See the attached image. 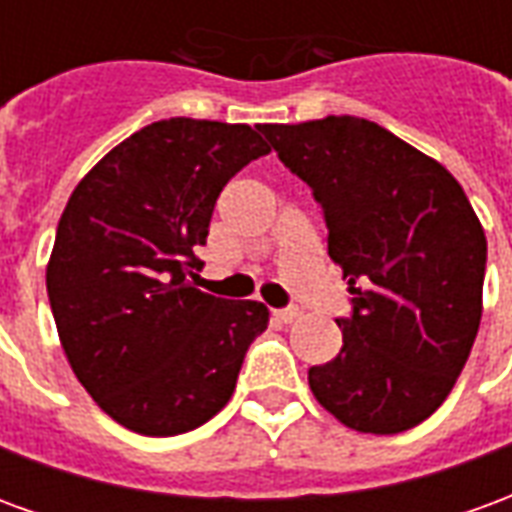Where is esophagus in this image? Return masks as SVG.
<instances>
[{"mask_svg": "<svg viewBox=\"0 0 512 512\" xmlns=\"http://www.w3.org/2000/svg\"><path fill=\"white\" fill-rule=\"evenodd\" d=\"M274 318L282 323H293L299 318V310H293V307H288V310H274Z\"/></svg>", "mask_w": 512, "mask_h": 512, "instance_id": "34e87169", "label": "esophagus"}]
</instances>
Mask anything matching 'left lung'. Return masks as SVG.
Returning <instances> with one entry per match:
<instances>
[{"label": "left lung", "instance_id": "obj_1", "mask_svg": "<svg viewBox=\"0 0 512 512\" xmlns=\"http://www.w3.org/2000/svg\"><path fill=\"white\" fill-rule=\"evenodd\" d=\"M282 164L323 205L329 257L354 315L310 389L359 433H403L447 400L483 315L485 233L436 158L365 117L263 123Z\"/></svg>", "mask_w": 512, "mask_h": 512}]
</instances>
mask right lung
I'll use <instances>...</instances> for the list:
<instances>
[{
    "mask_svg": "<svg viewBox=\"0 0 512 512\" xmlns=\"http://www.w3.org/2000/svg\"><path fill=\"white\" fill-rule=\"evenodd\" d=\"M271 153L246 123L169 117L112 147L73 189L46 290L79 384L142 436L200 428L233 397L268 307L194 288L227 180Z\"/></svg>",
    "mask_w": 512,
    "mask_h": 512,
    "instance_id": "add662e5",
    "label": "right lung"
}]
</instances>
